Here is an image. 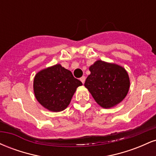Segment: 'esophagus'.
I'll use <instances>...</instances> for the list:
<instances>
[{
	"label": "esophagus",
	"mask_w": 156,
	"mask_h": 156,
	"mask_svg": "<svg viewBox=\"0 0 156 156\" xmlns=\"http://www.w3.org/2000/svg\"><path fill=\"white\" fill-rule=\"evenodd\" d=\"M85 80H86V78H85V77H84V76L81 77V78H80V80L82 82V83H83V84L84 83H85Z\"/></svg>",
	"instance_id": "1"
}]
</instances>
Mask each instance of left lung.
Wrapping results in <instances>:
<instances>
[{
  "mask_svg": "<svg viewBox=\"0 0 156 156\" xmlns=\"http://www.w3.org/2000/svg\"><path fill=\"white\" fill-rule=\"evenodd\" d=\"M89 69L91 73L84 86L100 106L113 108L125 99L130 89V78L124 67L98 60Z\"/></svg>",
  "mask_w": 156,
  "mask_h": 156,
  "instance_id": "left-lung-1",
  "label": "left lung"
}]
</instances>
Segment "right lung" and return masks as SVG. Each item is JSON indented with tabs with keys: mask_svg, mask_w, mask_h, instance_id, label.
I'll use <instances>...</instances> for the list:
<instances>
[{
	"mask_svg": "<svg viewBox=\"0 0 156 156\" xmlns=\"http://www.w3.org/2000/svg\"><path fill=\"white\" fill-rule=\"evenodd\" d=\"M81 85L71 71L57 64L39 71L33 87L36 99L44 108L59 112L69 105L77 88Z\"/></svg>",
	"mask_w": 156,
	"mask_h": 156,
	"instance_id": "1",
	"label": "right lung"
}]
</instances>
